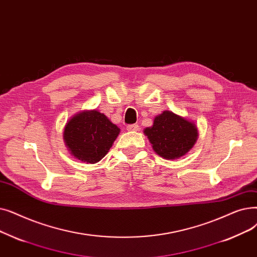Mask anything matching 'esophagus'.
Segmentation results:
<instances>
[{
	"label": "esophagus",
	"mask_w": 257,
	"mask_h": 257,
	"mask_svg": "<svg viewBox=\"0 0 257 257\" xmlns=\"http://www.w3.org/2000/svg\"><path fill=\"white\" fill-rule=\"evenodd\" d=\"M126 130L128 132H137V131H139V125H137V124H130V125L126 126Z\"/></svg>",
	"instance_id": "34e87169"
}]
</instances>
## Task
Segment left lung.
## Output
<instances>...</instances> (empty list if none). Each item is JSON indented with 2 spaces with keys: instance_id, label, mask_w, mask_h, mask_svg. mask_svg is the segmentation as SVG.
Segmentation results:
<instances>
[{
  "instance_id": "obj_1",
  "label": "left lung",
  "mask_w": 257,
  "mask_h": 257,
  "mask_svg": "<svg viewBox=\"0 0 257 257\" xmlns=\"http://www.w3.org/2000/svg\"><path fill=\"white\" fill-rule=\"evenodd\" d=\"M152 143L154 152L165 160H175L185 156L195 144L199 131L193 121L163 111L154 119V124L143 131Z\"/></svg>"
}]
</instances>
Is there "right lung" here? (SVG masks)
<instances>
[{
	"mask_svg": "<svg viewBox=\"0 0 257 257\" xmlns=\"http://www.w3.org/2000/svg\"><path fill=\"white\" fill-rule=\"evenodd\" d=\"M119 133L120 128L104 114L97 109H85L69 119L63 136L73 157L94 164L108 153Z\"/></svg>",
	"mask_w": 257,
	"mask_h": 257,
	"instance_id": "obj_1",
	"label": "right lung"
}]
</instances>
